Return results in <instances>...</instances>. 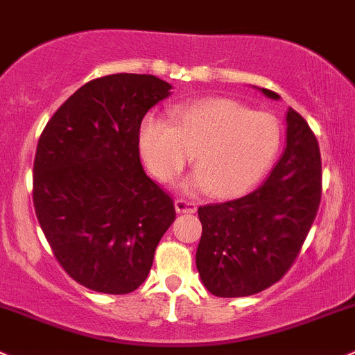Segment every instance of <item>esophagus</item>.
Here are the masks:
<instances>
[{"instance_id":"esophagus-1","label":"esophagus","mask_w":355,"mask_h":355,"mask_svg":"<svg viewBox=\"0 0 355 355\" xmlns=\"http://www.w3.org/2000/svg\"><path fill=\"white\" fill-rule=\"evenodd\" d=\"M174 207H176L178 214H195L196 211V203L188 202V200L182 198H178L176 202H174Z\"/></svg>"}]
</instances>
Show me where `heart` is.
Returning <instances> with one entry per match:
<instances>
[{
	"mask_svg": "<svg viewBox=\"0 0 355 355\" xmlns=\"http://www.w3.org/2000/svg\"><path fill=\"white\" fill-rule=\"evenodd\" d=\"M171 124L147 116L140 126V150L150 173L169 182L193 153L196 171L188 188L217 198H237L272 166L280 147V126L272 114L250 111L225 97H207L174 107Z\"/></svg>",
	"mask_w": 355,
	"mask_h": 355,
	"instance_id": "1",
	"label": "heart"
}]
</instances>
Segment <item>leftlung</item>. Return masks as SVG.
<instances>
[{"mask_svg":"<svg viewBox=\"0 0 355 355\" xmlns=\"http://www.w3.org/2000/svg\"><path fill=\"white\" fill-rule=\"evenodd\" d=\"M266 97L280 98L259 89ZM287 147L257 191L198 208L196 268L218 297H244L279 282L295 261L321 202V155L299 112L287 111Z\"/></svg>","mask_w":355,"mask_h":355,"instance_id":"1","label":"left lung"}]
</instances>
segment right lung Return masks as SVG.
<instances>
[{
  "label": "right lung",
  "instance_id": "obj_1",
  "mask_svg": "<svg viewBox=\"0 0 355 355\" xmlns=\"http://www.w3.org/2000/svg\"><path fill=\"white\" fill-rule=\"evenodd\" d=\"M171 89L137 73L90 80L39 138L35 215L64 272L90 291L140 287L176 218L173 198L145 174L138 148L141 119Z\"/></svg>",
  "mask_w": 355,
  "mask_h": 355
}]
</instances>
